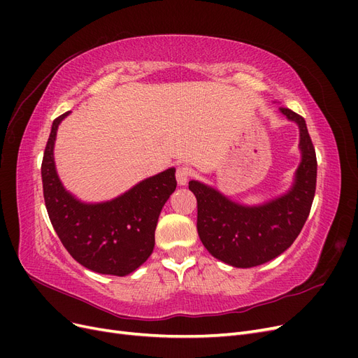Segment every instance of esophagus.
I'll return each mask as SVG.
<instances>
[{
    "label": "esophagus",
    "mask_w": 358,
    "mask_h": 358,
    "mask_svg": "<svg viewBox=\"0 0 358 358\" xmlns=\"http://www.w3.org/2000/svg\"><path fill=\"white\" fill-rule=\"evenodd\" d=\"M191 176V170L187 166H179L176 169V180L179 185H187V182L189 180Z\"/></svg>",
    "instance_id": "esophagus-1"
}]
</instances>
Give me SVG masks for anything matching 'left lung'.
<instances>
[{
    "instance_id": "left-lung-1",
    "label": "left lung",
    "mask_w": 358,
    "mask_h": 358,
    "mask_svg": "<svg viewBox=\"0 0 358 358\" xmlns=\"http://www.w3.org/2000/svg\"><path fill=\"white\" fill-rule=\"evenodd\" d=\"M280 112L299 124L303 155L288 194L258 208H246L200 182H189L197 199L200 241L215 258L234 267L259 266L288 249L305 225L315 196L317 155L305 117L287 107H280Z\"/></svg>"
}]
</instances>
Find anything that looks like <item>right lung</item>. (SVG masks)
<instances>
[{"instance_id":"obj_1","label":"right lung","mask_w":358,"mask_h":358,"mask_svg":"<svg viewBox=\"0 0 358 358\" xmlns=\"http://www.w3.org/2000/svg\"><path fill=\"white\" fill-rule=\"evenodd\" d=\"M52 124L41 162L43 197L49 220L76 262L103 275L125 276L154 251L158 216L176 189L175 169L145 179L112 201L85 204L64 189L53 162L59 122Z\"/></svg>"}]
</instances>
